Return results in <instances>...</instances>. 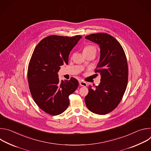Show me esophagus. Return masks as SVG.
<instances>
[{
    "instance_id": "1",
    "label": "esophagus",
    "mask_w": 151,
    "mask_h": 151,
    "mask_svg": "<svg viewBox=\"0 0 151 151\" xmlns=\"http://www.w3.org/2000/svg\"><path fill=\"white\" fill-rule=\"evenodd\" d=\"M79 85H80L81 86H82V87H87V83H86L85 82H83V81H79Z\"/></svg>"
}]
</instances>
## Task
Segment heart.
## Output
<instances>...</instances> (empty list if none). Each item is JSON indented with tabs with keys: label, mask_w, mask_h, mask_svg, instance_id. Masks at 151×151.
<instances>
[{
	"label": "heart",
	"mask_w": 151,
	"mask_h": 151,
	"mask_svg": "<svg viewBox=\"0 0 151 151\" xmlns=\"http://www.w3.org/2000/svg\"><path fill=\"white\" fill-rule=\"evenodd\" d=\"M83 53H87V52H96V49L95 48L94 46L93 45H88L85 46L83 50Z\"/></svg>",
	"instance_id": "1"
}]
</instances>
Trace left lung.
I'll return each mask as SVG.
<instances>
[{
    "instance_id": "left-lung-1",
    "label": "left lung",
    "mask_w": 151,
    "mask_h": 151,
    "mask_svg": "<svg viewBox=\"0 0 151 151\" xmlns=\"http://www.w3.org/2000/svg\"><path fill=\"white\" fill-rule=\"evenodd\" d=\"M85 38L100 47V60L95 72L101 75V82L94 87L89 86L85 102L91 112L105 115L116 108L125 91L128 76L126 55L119 42L109 34H91Z\"/></svg>"
}]
</instances>
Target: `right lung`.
Masks as SVG:
<instances>
[{"instance_id": "1", "label": "right lung", "mask_w": 151, "mask_h": 151, "mask_svg": "<svg viewBox=\"0 0 151 151\" xmlns=\"http://www.w3.org/2000/svg\"><path fill=\"white\" fill-rule=\"evenodd\" d=\"M82 36L51 35L43 39L36 47L27 72L32 96L40 108L51 115L65 111L69 96L77 89L79 82L74 78L60 82L61 66L68 64L69 55Z\"/></svg>"}]
</instances>
